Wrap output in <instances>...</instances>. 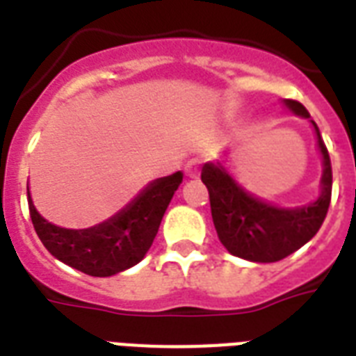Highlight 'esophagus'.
<instances>
[{
  "label": "esophagus",
  "mask_w": 356,
  "mask_h": 356,
  "mask_svg": "<svg viewBox=\"0 0 356 356\" xmlns=\"http://www.w3.org/2000/svg\"><path fill=\"white\" fill-rule=\"evenodd\" d=\"M184 172H186V177H190V179L200 177V161H197V159H192V161L186 162Z\"/></svg>",
  "instance_id": "1"
}]
</instances>
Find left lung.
I'll return each instance as SVG.
<instances>
[{"mask_svg": "<svg viewBox=\"0 0 356 356\" xmlns=\"http://www.w3.org/2000/svg\"><path fill=\"white\" fill-rule=\"evenodd\" d=\"M282 105L314 127L321 155L320 194L314 201L299 207L275 205L243 188L223 161L205 162L201 168V181L209 188L212 222L220 242L229 253L249 262H277L303 248L320 231L331 203V159L320 129L301 103L282 99Z\"/></svg>", "mask_w": 356, "mask_h": 356, "instance_id": "obj_1", "label": "left lung"}]
</instances>
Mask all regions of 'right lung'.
Wrapping results in <instances>:
<instances>
[{"label":"right lung","mask_w":356,"mask_h":356,"mask_svg":"<svg viewBox=\"0 0 356 356\" xmlns=\"http://www.w3.org/2000/svg\"><path fill=\"white\" fill-rule=\"evenodd\" d=\"M181 183L183 172L155 179L122 211L88 229H66L47 222L36 211L29 186L27 203L36 234L55 259L86 275L111 277L144 259Z\"/></svg>","instance_id":"add662e5"}]
</instances>
